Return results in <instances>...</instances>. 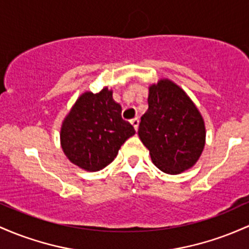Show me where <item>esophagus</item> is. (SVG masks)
<instances>
[{
	"label": "esophagus",
	"mask_w": 249,
	"mask_h": 249,
	"mask_svg": "<svg viewBox=\"0 0 249 249\" xmlns=\"http://www.w3.org/2000/svg\"><path fill=\"white\" fill-rule=\"evenodd\" d=\"M131 124H132V126L135 127V130L137 131L138 130V126H139V119L138 118L131 119Z\"/></svg>",
	"instance_id": "34e87169"
}]
</instances>
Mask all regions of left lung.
Wrapping results in <instances>:
<instances>
[{
  "instance_id": "obj_1",
  "label": "left lung",
  "mask_w": 249,
  "mask_h": 249,
  "mask_svg": "<svg viewBox=\"0 0 249 249\" xmlns=\"http://www.w3.org/2000/svg\"><path fill=\"white\" fill-rule=\"evenodd\" d=\"M147 103L138 136L152 163L169 175L189 170L206 145V125L197 106L184 89L166 78L150 85Z\"/></svg>"
}]
</instances>
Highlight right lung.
<instances>
[{"instance_id":"1","label":"right lung","mask_w":249,"mask_h":249,"mask_svg":"<svg viewBox=\"0 0 249 249\" xmlns=\"http://www.w3.org/2000/svg\"><path fill=\"white\" fill-rule=\"evenodd\" d=\"M104 87L98 93L84 92L62 120L60 144L73 164L94 173L107 166L120 146L136 133L122 118V106Z\"/></svg>"}]
</instances>
